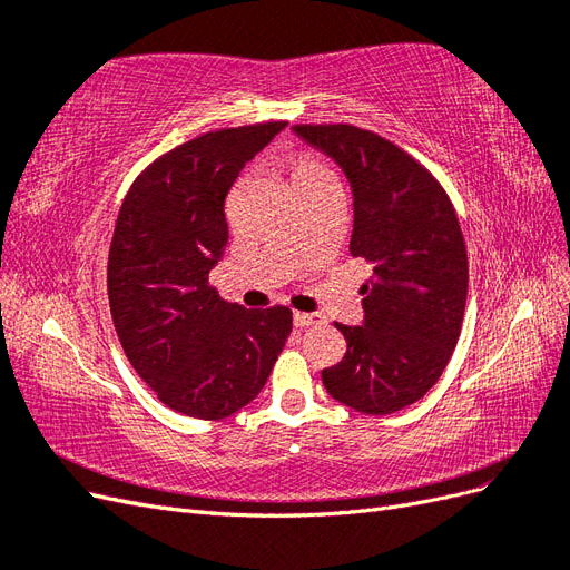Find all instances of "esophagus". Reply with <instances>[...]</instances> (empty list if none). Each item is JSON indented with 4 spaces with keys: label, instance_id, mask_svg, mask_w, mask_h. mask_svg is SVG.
<instances>
[{
    "label": "esophagus",
    "instance_id": "34e87169",
    "mask_svg": "<svg viewBox=\"0 0 570 570\" xmlns=\"http://www.w3.org/2000/svg\"><path fill=\"white\" fill-rule=\"evenodd\" d=\"M325 316L321 314H306V312H295V325L297 327H308V325H323Z\"/></svg>",
    "mask_w": 570,
    "mask_h": 570
}]
</instances>
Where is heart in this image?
<instances>
[{
	"mask_svg": "<svg viewBox=\"0 0 570 570\" xmlns=\"http://www.w3.org/2000/svg\"><path fill=\"white\" fill-rule=\"evenodd\" d=\"M318 178H333L331 168H327L321 159L312 157V154H302V157L292 161V180H295V185L318 180Z\"/></svg>",
	"mask_w": 570,
	"mask_h": 570,
	"instance_id": "obj_1",
	"label": "heart"
}]
</instances>
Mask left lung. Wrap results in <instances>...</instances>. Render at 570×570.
I'll use <instances>...</instances> for the list:
<instances>
[{"label":"left lung","mask_w":570,"mask_h":570,"mask_svg":"<svg viewBox=\"0 0 570 570\" xmlns=\"http://www.w3.org/2000/svg\"><path fill=\"white\" fill-rule=\"evenodd\" d=\"M333 157L354 193L350 252L373 264L364 325H342L347 352L321 381L368 416L400 411L433 387L461 335L469 254L450 195L409 151L350 124H299Z\"/></svg>","instance_id":"8db88e82"}]
</instances>
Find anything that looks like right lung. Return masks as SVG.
Returning <instances> with one entry per match:
<instances>
[{
  "instance_id": "right-lung-1",
  "label": "right lung",
  "mask_w": 570,
  "mask_h": 570,
  "mask_svg": "<svg viewBox=\"0 0 570 570\" xmlns=\"http://www.w3.org/2000/svg\"><path fill=\"white\" fill-rule=\"evenodd\" d=\"M285 126L204 132L151 161L120 204L107 266L116 335L159 402L185 416L247 406L292 333L287 306L245 308L209 285L228 245V189Z\"/></svg>"
}]
</instances>
